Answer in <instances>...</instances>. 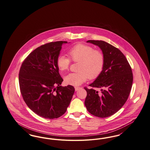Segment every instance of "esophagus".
Segmentation results:
<instances>
[{
	"label": "esophagus",
	"instance_id": "34e87169",
	"mask_svg": "<svg viewBox=\"0 0 150 150\" xmlns=\"http://www.w3.org/2000/svg\"><path fill=\"white\" fill-rule=\"evenodd\" d=\"M81 88L79 87H75V91H77L78 90H79L81 89Z\"/></svg>",
	"mask_w": 150,
	"mask_h": 150
}]
</instances>
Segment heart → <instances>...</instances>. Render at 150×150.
<instances>
[{
  "label": "heart",
  "instance_id": "heart-1",
  "mask_svg": "<svg viewBox=\"0 0 150 150\" xmlns=\"http://www.w3.org/2000/svg\"><path fill=\"white\" fill-rule=\"evenodd\" d=\"M68 55L74 62H79L77 73L67 75L64 82L67 85L78 86L86 81L87 78H97L102 72L104 65V54L98 50H95L90 46L78 44L73 46L68 52ZM70 59L64 55H59L57 60L59 70L64 72L68 70Z\"/></svg>",
  "mask_w": 150,
  "mask_h": 150
}]
</instances>
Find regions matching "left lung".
I'll return each mask as SVG.
<instances>
[{"instance_id":"left-lung-1","label":"left lung","mask_w":150,"mask_h":150,"mask_svg":"<svg viewBox=\"0 0 150 150\" xmlns=\"http://www.w3.org/2000/svg\"><path fill=\"white\" fill-rule=\"evenodd\" d=\"M98 46L104 56L101 74L89 85L100 88L101 92L85 88L87 91L85 105L94 116L106 117L116 113L125 103L133 83L132 69L124 54L117 47L101 40H88Z\"/></svg>"}]
</instances>
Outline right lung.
Masks as SVG:
<instances>
[{
  "label": "right lung",
  "instance_id": "right-lung-1",
  "mask_svg": "<svg viewBox=\"0 0 150 150\" xmlns=\"http://www.w3.org/2000/svg\"><path fill=\"white\" fill-rule=\"evenodd\" d=\"M67 43L60 41L40 46L28 55L20 68L19 84L23 98L40 117H60L71 101L74 88L60 86L63 79L57 65L62 46Z\"/></svg>",
  "mask_w": 150,
  "mask_h": 150
}]
</instances>
